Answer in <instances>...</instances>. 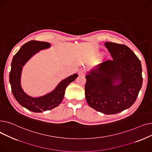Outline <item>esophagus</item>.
<instances>
[{"mask_svg": "<svg viewBox=\"0 0 152 152\" xmlns=\"http://www.w3.org/2000/svg\"><path fill=\"white\" fill-rule=\"evenodd\" d=\"M86 71L84 69H81L79 71V75H86Z\"/></svg>", "mask_w": 152, "mask_h": 152, "instance_id": "obj_1", "label": "esophagus"}]
</instances>
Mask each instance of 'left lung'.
<instances>
[{"instance_id": "8db88e82", "label": "left lung", "mask_w": 152, "mask_h": 152, "mask_svg": "<svg viewBox=\"0 0 152 152\" xmlns=\"http://www.w3.org/2000/svg\"><path fill=\"white\" fill-rule=\"evenodd\" d=\"M105 45L113 60L105 61L86 76L85 95L91 108L113 115L129 108L136 100L142 84V66L126 45L107 42Z\"/></svg>"}]
</instances>
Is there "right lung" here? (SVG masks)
Instances as JSON below:
<instances>
[{"mask_svg":"<svg viewBox=\"0 0 152 152\" xmlns=\"http://www.w3.org/2000/svg\"><path fill=\"white\" fill-rule=\"evenodd\" d=\"M50 46L49 43L45 42L36 41L28 42L14 55L12 62L9 79L13 96L21 106L36 113L50 110L58 106L63 100L66 87L78 76L77 74L69 76L61 81L54 91L42 97H31L24 92L20 84L23 66L39 50L47 49Z\"/></svg>","mask_w":152,"mask_h":152,"instance_id":"1","label":"right lung"}]
</instances>
